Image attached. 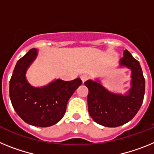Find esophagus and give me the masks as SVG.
Wrapping results in <instances>:
<instances>
[{
	"mask_svg": "<svg viewBox=\"0 0 154 154\" xmlns=\"http://www.w3.org/2000/svg\"><path fill=\"white\" fill-rule=\"evenodd\" d=\"M88 78H89V77H88V75H86V74H84V75L81 76V81H82L83 84H84L86 81H88Z\"/></svg>",
	"mask_w": 154,
	"mask_h": 154,
	"instance_id": "1",
	"label": "esophagus"
}]
</instances>
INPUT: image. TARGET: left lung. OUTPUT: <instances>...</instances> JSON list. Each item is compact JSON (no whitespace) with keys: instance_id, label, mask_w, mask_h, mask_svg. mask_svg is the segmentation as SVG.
I'll list each match as a JSON object with an SVG mask.
<instances>
[{"instance_id":"8db88e82","label":"left lung","mask_w":154,"mask_h":154,"mask_svg":"<svg viewBox=\"0 0 154 154\" xmlns=\"http://www.w3.org/2000/svg\"><path fill=\"white\" fill-rule=\"evenodd\" d=\"M120 66L132 70V88L126 95L110 93L96 81L85 82L88 88V112L95 122L106 127L120 126L133 119L143 101L145 79L139 61L125 50Z\"/></svg>"}]
</instances>
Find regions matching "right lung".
<instances>
[{
  "label": "right lung",
  "instance_id": "right-lung-1",
  "mask_svg": "<svg viewBox=\"0 0 154 154\" xmlns=\"http://www.w3.org/2000/svg\"><path fill=\"white\" fill-rule=\"evenodd\" d=\"M36 55V50L31 49L18 60L11 77L9 94L21 119L29 125L48 127L63 117L68 100L82 81L80 78L71 81L59 79L43 88H33L26 81L25 72Z\"/></svg>",
  "mask_w": 154,
  "mask_h": 154
}]
</instances>
